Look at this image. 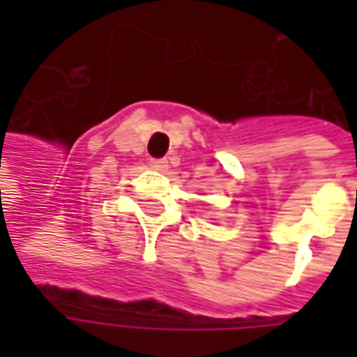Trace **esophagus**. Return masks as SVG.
Masks as SVG:
<instances>
[{
    "instance_id": "1",
    "label": "esophagus",
    "mask_w": 357,
    "mask_h": 357,
    "mask_svg": "<svg viewBox=\"0 0 357 357\" xmlns=\"http://www.w3.org/2000/svg\"><path fill=\"white\" fill-rule=\"evenodd\" d=\"M151 167L157 169V171H165V169H169V160L167 158H153L151 160Z\"/></svg>"
}]
</instances>
